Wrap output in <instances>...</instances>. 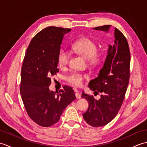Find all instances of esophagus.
I'll return each instance as SVG.
<instances>
[{
  "mask_svg": "<svg viewBox=\"0 0 147 147\" xmlns=\"http://www.w3.org/2000/svg\"><path fill=\"white\" fill-rule=\"evenodd\" d=\"M74 92H76V93H75V95H76V98H80L81 97H82V96H81V94H80V93L78 92V90H77V89H76V88H74Z\"/></svg>",
  "mask_w": 147,
  "mask_h": 147,
  "instance_id": "obj_1",
  "label": "esophagus"
}]
</instances>
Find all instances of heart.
<instances>
[{
  "instance_id": "b5f03b06",
  "label": "heart",
  "mask_w": 147,
  "mask_h": 147,
  "mask_svg": "<svg viewBox=\"0 0 147 147\" xmlns=\"http://www.w3.org/2000/svg\"><path fill=\"white\" fill-rule=\"evenodd\" d=\"M72 49L77 54L86 59L91 64H96L100 60V55L96 54L97 46L96 43L88 38H81L72 45ZM69 55L67 51L64 48H61L57 54V63L61 67L66 66L69 62ZM88 76L79 72H73L65 76V80L72 85L82 86L84 80L88 78Z\"/></svg>"
}]
</instances>
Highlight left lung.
I'll return each instance as SVG.
<instances>
[{
    "instance_id": "obj_1",
    "label": "left lung",
    "mask_w": 147,
    "mask_h": 147,
    "mask_svg": "<svg viewBox=\"0 0 147 147\" xmlns=\"http://www.w3.org/2000/svg\"><path fill=\"white\" fill-rule=\"evenodd\" d=\"M111 26L104 25L93 29L108 32ZM114 38V45H109L107 57L98 76L89 83V88L94 93H101L100 98L96 100L93 95L85 93L82 95L89 104L83 118L93 127L105 126L116 116L128 85L131 59L128 43L116 28Z\"/></svg>"
}]
</instances>
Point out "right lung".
Returning <instances> with one entry per match:
<instances>
[{
    "instance_id": "right-lung-1",
    "label": "right lung",
    "mask_w": 147,
    "mask_h": 147,
    "mask_svg": "<svg viewBox=\"0 0 147 147\" xmlns=\"http://www.w3.org/2000/svg\"><path fill=\"white\" fill-rule=\"evenodd\" d=\"M69 28L49 26L31 40L21 68L20 93L30 117L40 126L49 127L59 121L65 108L76 99L71 87L56 93L51 91V76L59 71L57 54Z\"/></svg>"
}]
</instances>
